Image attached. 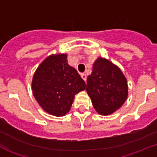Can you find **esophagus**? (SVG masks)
<instances>
[{"label":"esophagus","instance_id":"34e87169","mask_svg":"<svg viewBox=\"0 0 157 157\" xmlns=\"http://www.w3.org/2000/svg\"><path fill=\"white\" fill-rule=\"evenodd\" d=\"M81 77L84 79V81H86V80H87V75H86L85 73H81Z\"/></svg>","mask_w":157,"mask_h":157}]
</instances>
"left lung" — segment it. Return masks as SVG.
Returning <instances> with one entry per match:
<instances>
[{
	"label": "left lung",
	"mask_w": 157,
	"mask_h": 157,
	"mask_svg": "<svg viewBox=\"0 0 157 157\" xmlns=\"http://www.w3.org/2000/svg\"><path fill=\"white\" fill-rule=\"evenodd\" d=\"M86 91L92 105L101 115L118 109L128 97V83L121 70L105 59L98 58L87 80Z\"/></svg>",
	"instance_id": "left-lung-1"
}]
</instances>
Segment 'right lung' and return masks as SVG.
Here are the masks:
<instances>
[{"label":"right lung","instance_id":"obj_1","mask_svg":"<svg viewBox=\"0 0 157 157\" xmlns=\"http://www.w3.org/2000/svg\"><path fill=\"white\" fill-rule=\"evenodd\" d=\"M85 82L68 64L66 54L51 56L38 66L32 81L33 94L44 111L56 117L70 111L74 96Z\"/></svg>","mask_w":157,"mask_h":157}]
</instances>
